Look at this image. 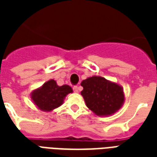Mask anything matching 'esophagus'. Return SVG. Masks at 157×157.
<instances>
[{"instance_id":"obj_1","label":"esophagus","mask_w":157,"mask_h":157,"mask_svg":"<svg viewBox=\"0 0 157 157\" xmlns=\"http://www.w3.org/2000/svg\"><path fill=\"white\" fill-rule=\"evenodd\" d=\"M73 90L75 93H78L79 92V87L77 86H73Z\"/></svg>"}]
</instances>
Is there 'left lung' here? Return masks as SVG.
<instances>
[{"label": "left lung", "instance_id": "left-lung-1", "mask_svg": "<svg viewBox=\"0 0 157 157\" xmlns=\"http://www.w3.org/2000/svg\"><path fill=\"white\" fill-rule=\"evenodd\" d=\"M81 94L89 109L98 117H108L119 111L124 103L123 87L104 77L93 76L81 81Z\"/></svg>", "mask_w": 157, "mask_h": 157}]
</instances>
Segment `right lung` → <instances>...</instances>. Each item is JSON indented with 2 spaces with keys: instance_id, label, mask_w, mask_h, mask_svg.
Wrapping results in <instances>:
<instances>
[{
  "instance_id": "1",
  "label": "right lung",
  "mask_w": 157,
  "mask_h": 157,
  "mask_svg": "<svg viewBox=\"0 0 157 157\" xmlns=\"http://www.w3.org/2000/svg\"><path fill=\"white\" fill-rule=\"evenodd\" d=\"M73 90L68 85L59 86L54 79L49 80L31 93L33 103L42 112H49L60 107L64 102L66 96Z\"/></svg>"
}]
</instances>
